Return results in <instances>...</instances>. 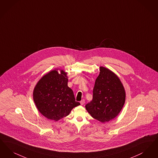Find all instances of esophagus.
Listing matches in <instances>:
<instances>
[{"mask_svg": "<svg viewBox=\"0 0 158 158\" xmlns=\"http://www.w3.org/2000/svg\"><path fill=\"white\" fill-rule=\"evenodd\" d=\"M84 103H85V100H82L80 102L81 105H84Z\"/></svg>", "mask_w": 158, "mask_h": 158, "instance_id": "1", "label": "esophagus"}]
</instances>
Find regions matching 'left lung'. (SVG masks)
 Wrapping results in <instances>:
<instances>
[{
  "label": "left lung",
  "instance_id": "left-lung-1",
  "mask_svg": "<svg viewBox=\"0 0 158 158\" xmlns=\"http://www.w3.org/2000/svg\"><path fill=\"white\" fill-rule=\"evenodd\" d=\"M100 69L93 100L85 105V108L94 118L105 123L119 114L125 103L126 93L121 81L113 72L103 67Z\"/></svg>",
  "mask_w": 158,
  "mask_h": 158
}]
</instances>
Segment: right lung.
<instances>
[{
	"mask_svg": "<svg viewBox=\"0 0 158 158\" xmlns=\"http://www.w3.org/2000/svg\"><path fill=\"white\" fill-rule=\"evenodd\" d=\"M57 69L43 76L35 87V104L44 116L58 121L67 116L80 103L76 102L73 91L68 86L67 73Z\"/></svg>",
	"mask_w": 158,
	"mask_h": 158,
	"instance_id": "right-lung-1",
	"label": "right lung"
}]
</instances>
